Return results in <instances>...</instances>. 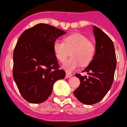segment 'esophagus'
<instances>
[{
    "mask_svg": "<svg viewBox=\"0 0 127 127\" xmlns=\"http://www.w3.org/2000/svg\"><path fill=\"white\" fill-rule=\"evenodd\" d=\"M72 75H72V73H70V72H66V78H69L70 77H72Z\"/></svg>",
    "mask_w": 127,
    "mask_h": 127,
    "instance_id": "34e87169",
    "label": "esophagus"
}]
</instances>
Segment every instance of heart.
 Segmentation results:
<instances>
[{"label": "heart", "mask_w": 127, "mask_h": 127, "mask_svg": "<svg viewBox=\"0 0 127 127\" xmlns=\"http://www.w3.org/2000/svg\"><path fill=\"white\" fill-rule=\"evenodd\" d=\"M55 57L59 61L64 62L70 55L72 57L63 64V67L68 71L78 68L81 63L87 64L92 60L95 54V46L87 37L81 33L67 36L64 42L56 40L53 45Z\"/></svg>", "instance_id": "1"}]
</instances>
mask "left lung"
Masks as SVG:
<instances>
[{"instance_id":"1","label":"left lung","mask_w":127,"mask_h":127,"mask_svg":"<svg viewBox=\"0 0 127 127\" xmlns=\"http://www.w3.org/2000/svg\"><path fill=\"white\" fill-rule=\"evenodd\" d=\"M95 39V54L89 65L83 72L87 75L76 73L80 85L73 94L85 105H94L99 102L110 89L116 68V56L112 40L99 28L94 26Z\"/></svg>"}]
</instances>
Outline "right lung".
Returning <instances> with one entry per match:
<instances>
[{
	"mask_svg": "<svg viewBox=\"0 0 127 127\" xmlns=\"http://www.w3.org/2000/svg\"><path fill=\"white\" fill-rule=\"evenodd\" d=\"M66 32L40 23L26 30L13 51V76L21 95L31 103H41L50 95L53 85L65 77L59 69L53 50L56 39Z\"/></svg>",
	"mask_w": 127,
	"mask_h": 127,
	"instance_id": "1",
	"label": "right lung"
}]
</instances>
